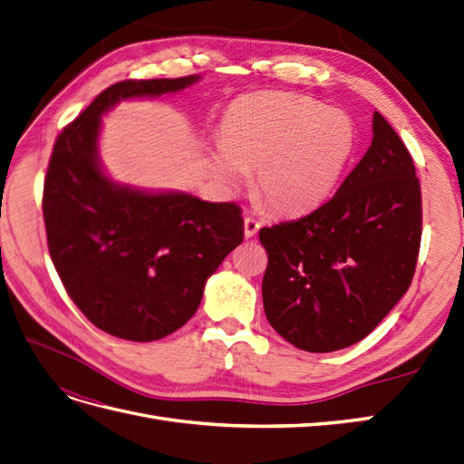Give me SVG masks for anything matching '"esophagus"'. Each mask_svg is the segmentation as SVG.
<instances>
[{"instance_id": "1", "label": "esophagus", "mask_w": 464, "mask_h": 464, "mask_svg": "<svg viewBox=\"0 0 464 464\" xmlns=\"http://www.w3.org/2000/svg\"><path fill=\"white\" fill-rule=\"evenodd\" d=\"M259 228H261V224H259L257 218L246 217V220H244V234H246V237H254L259 232Z\"/></svg>"}]
</instances>
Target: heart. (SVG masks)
Wrapping results in <instances>:
<instances>
[{"mask_svg": "<svg viewBox=\"0 0 464 464\" xmlns=\"http://www.w3.org/2000/svg\"><path fill=\"white\" fill-rule=\"evenodd\" d=\"M354 128L341 111L310 96L257 92L236 102L222 121L210 166L222 184L240 186L256 168V191L276 213L317 207L339 181L354 150Z\"/></svg>", "mask_w": 464, "mask_h": 464, "instance_id": "b5f03b06", "label": "heart"}]
</instances>
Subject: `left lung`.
<instances>
[{
    "instance_id": "obj_1",
    "label": "left lung",
    "mask_w": 464,
    "mask_h": 464,
    "mask_svg": "<svg viewBox=\"0 0 464 464\" xmlns=\"http://www.w3.org/2000/svg\"><path fill=\"white\" fill-rule=\"evenodd\" d=\"M372 145L325 205L259 230L269 256L263 307L300 350L333 353L368 336L409 290L422 195L409 149L373 111Z\"/></svg>"
}]
</instances>
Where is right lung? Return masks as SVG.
<instances>
[{"instance_id":"obj_1","label":"right lung","mask_w":464,"mask_h":464,"mask_svg":"<svg viewBox=\"0 0 464 464\" xmlns=\"http://www.w3.org/2000/svg\"><path fill=\"white\" fill-rule=\"evenodd\" d=\"M199 79L120 81L53 143L42 198L50 257L82 315L118 339L150 343L186 325L207 278L244 240L236 203L116 184L98 157L102 116L120 101L179 92Z\"/></svg>"}]
</instances>
